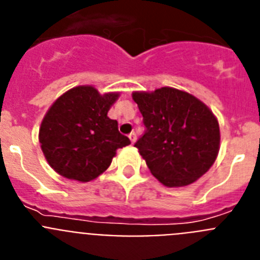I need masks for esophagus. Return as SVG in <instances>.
<instances>
[{
    "label": "esophagus",
    "mask_w": 260,
    "mask_h": 260,
    "mask_svg": "<svg viewBox=\"0 0 260 260\" xmlns=\"http://www.w3.org/2000/svg\"><path fill=\"white\" fill-rule=\"evenodd\" d=\"M128 139H130L132 144H134L135 141H137V134H135V133H130V134H128Z\"/></svg>",
    "instance_id": "34e87169"
}]
</instances>
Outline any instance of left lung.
<instances>
[{"label": "left lung", "instance_id": "obj_1", "mask_svg": "<svg viewBox=\"0 0 260 260\" xmlns=\"http://www.w3.org/2000/svg\"><path fill=\"white\" fill-rule=\"evenodd\" d=\"M132 96L146 126L135 147L155 178L167 187H182L210 171L219 155L220 127L207 105L173 87Z\"/></svg>", "mask_w": 260, "mask_h": 260}]
</instances>
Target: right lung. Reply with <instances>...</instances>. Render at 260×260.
Returning <instances> with one entry per match:
<instances>
[{
  "label": "right lung",
  "instance_id": "right-lung-1",
  "mask_svg": "<svg viewBox=\"0 0 260 260\" xmlns=\"http://www.w3.org/2000/svg\"><path fill=\"white\" fill-rule=\"evenodd\" d=\"M119 92H99L77 86L50 105L39 128V142L48 164L69 180L89 182L109 168L118 148L130 144L108 112Z\"/></svg>",
  "mask_w": 260,
  "mask_h": 260
}]
</instances>
